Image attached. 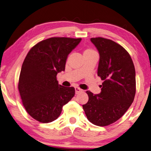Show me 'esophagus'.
<instances>
[{"label":"esophagus","instance_id":"obj_1","mask_svg":"<svg viewBox=\"0 0 151 151\" xmlns=\"http://www.w3.org/2000/svg\"><path fill=\"white\" fill-rule=\"evenodd\" d=\"M75 90H76V94H78V93H80V92H81L83 91L82 90H81V89H80V88H78V87H76L75 88Z\"/></svg>","mask_w":151,"mask_h":151}]
</instances>
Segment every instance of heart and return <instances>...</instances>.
<instances>
[{"label": "heart", "mask_w": 151, "mask_h": 151, "mask_svg": "<svg viewBox=\"0 0 151 151\" xmlns=\"http://www.w3.org/2000/svg\"><path fill=\"white\" fill-rule=\"evenodd\" d=\"M96 53V51L94 50H93L92 49H85V51H83V55H90V54H95Z\"/></svg>", "instance_id": "obj_1"}]
</instances>
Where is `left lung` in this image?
Here are the masks:
<instances>
[{"instance_id":"left-lung-1","label":"left lung","mask_w":151,"mask_h":151,"mask_svg":"<svg viewBox=\"0 0 151 151\" xmlns=\"http://www.w3.org/2000/svg\"><path fill=\"white\" fill-rule=\"evenodd\" d=\"M90 40L100 54L98 76L104 82L99 94L86 92L89 100L82 106L90 122L105 127L120 119L134 101L135 68L129 53L119 44L103 37Z\"/></svg>"}]
</instances>
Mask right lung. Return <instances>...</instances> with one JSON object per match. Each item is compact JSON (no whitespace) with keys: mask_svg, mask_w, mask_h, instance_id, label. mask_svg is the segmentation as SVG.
I'll return each mask as SVG.
<instances>
[{"mask_svg":"<svg viewBox=\"0 0 151 151\" xmlns=\"http://www.w3.org/2000/svg\"><path fill=\"white\" fill-rule=\"evenodd\" d=\"M81 38L51 37L33 46L22 65L18 88L29 115L42 123L56 120L74 95L73 87L58 83L57 74L65 71L68 56Z\"/></svg>","mask_w":151,"mask_h":151,"instance_id":"1","label":"right lung"}]
</instances>
